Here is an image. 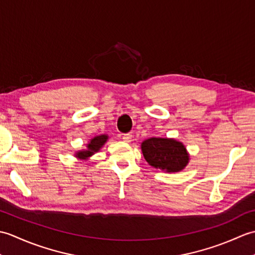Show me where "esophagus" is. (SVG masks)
<instances>
[{
  "label": "esophagus",
  "instance_id": "1",
  "mask_svg": "<svg viewBox=\"0 0 255 255\" xmlns=\"http://www.w3.org/2000/svg\"><path fill=\"white\" fill-rule=\"evenodd\" d=\"M131 138H132V134L131 133H124L123 134V140L125 142H130L131 141Z\"/></svg>",
  "mask_w": 255,
  "mask_h": 255
}]
</instances>
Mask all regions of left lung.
Instances as JSON below:
<instances>
[{"mask_svg":"<svg viewBox=\"0 0 255 255\" xmlns=\"http://www.w3.org/2000/svg\"><path fill=\"white\" fill-rule=\"evenodd\" d=\"M141 149L145 161L155 169L178 172L188 163L186 148L174 139L150 138L142 142Z\"/></svg>","mask_w":255,"mask_h":255,"instance_id":"8db88e82","label":"left lung"}]
</instances>
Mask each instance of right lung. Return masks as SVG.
Listing matches in <instances>:
<instances>
[{
	"mask_svg": "<svg viewBox=\"0 0 255 255\" xmlns=\"http://www.w3.org/2000/svg\"><path fill=\"white\" fill-rule=\"evenodd\" d=\"M106 140H107L106 134H101V136L93 138L88 145V150L80 151V152L77 153V156L80 159H85L88 158V156H91L92 154H94V152H97V151L101 149L102 145L106 142Z\"/></svg>",
	"mask_w": 255,
	"mask_h": 255,
	"instance_id": "1",
	"label": "right lung"
}]
</instances>
